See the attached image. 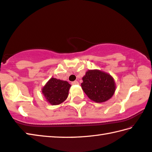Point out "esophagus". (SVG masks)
Segmentation results:
<instances>
[{"mask_svg": "<svg viewBox=\"0 0 152 152\" xmlns=\"http://www.w3.org/2000/svg\"><path fill=\"white\" fill-rule=\"evenodd\" d=\"M78 84L79 83H78V81H74V82H72V85H78Z\"/></svg>", "mask_w": 152, "mask_h": 152, "instance_id": "34e87169", "label": "esophagus"}]
</instances>
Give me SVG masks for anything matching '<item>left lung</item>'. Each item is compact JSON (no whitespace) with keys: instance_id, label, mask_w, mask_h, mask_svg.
<instances>
[{"instance_id":"1","label":"left lung","mask_w":152,"mask_h":152,"mask_svg":"<svg viewBox=\"0 0 152 152\" xmlns=\"http://www.w3.org/2000/svg\"><path fill=\"white\" fill-rule=\"evenodd\" d=\"M82 90L91 100L102 103L111 98L115 91V82L110 74L104 71L88 70L82 78Z\"/></svg>"}]
</instances>
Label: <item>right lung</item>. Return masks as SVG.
I'll list each match as a JSON object with an SVG mask.
<instances>
[{
	"label": "right lung",
	"instance_id": "1",
	"mask_svg": "<svg viewBox=\"0 0 152 152\" xmlns=\"http://www.w3.org/2000/svg\"><path fill=\"white\" fill-rule=\"evenodd\" d=\"M71 85L67 81L51 78L44 86L42 93L46 101L52 106L59 105L66 100Z\"/></svg>",
	"mask_w": 152,
	"mask_h": 152
}]
</instances>
